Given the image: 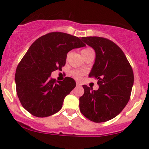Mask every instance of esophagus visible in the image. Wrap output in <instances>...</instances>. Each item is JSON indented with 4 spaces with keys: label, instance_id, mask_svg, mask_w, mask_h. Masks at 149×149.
Listing matches in <instances>:
<instances>
[{
    "label": "esophagus",
    "instance_id": "1",
    "mask_svg": "<svg viewBox=\"0 0 149 149\" xmlns=\"http://www.w3.org/2000/svg\"><path fill=\"white\" fill-rule=\"evenodd\" d=\"M76 85L77 86H80L81 85H80V83H78V82H76Z\"/></svg>",
    "mask_w": 149,
    "mask_h": 149
}]
</instances>
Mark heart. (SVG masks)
I'll return each mask as SVG.
<instances>
[{
    "mask_svg": "<svg viewBox=\"0 0 149 149\" xmlns=\"http://www.w3.org/2000/svg\"><path fill=\"white\" fill-rule=\"evenodd\" d=\"M91 53H94L93 49L91 48V47H86V48L83 49L81 50V54L84 58L86 57L90 54H91ZM84 74L85 72L83 71H81V70H73L71 72V76L77 80L80 79V78Z\"/></svg>",
    "mask_w": 149,
    "mask_h": 149,
    "instance_id": "b5f03b06",
    "label": "heart"
}]
</instances>
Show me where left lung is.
Wrapping results in <instances>:
<instances>
[{
	"instance_id": "obj_1",
	"label": "left lung",
	"mask_w": 149,
	"mask_h": 149,
	"mask_svg": "<svg viewBox=\"0 0 149 149\" xmlns=\"http://www.w3.org/2000/svg\"><path fill=\"white\" fill-rule=\"evenodd\" d=\"M81 39L96 53L89 77L98 80L100 88L92 90L83 85L84 94L79 99L80 111L90 120L106 122L118 115L129 102L134 73L124 52L111 40L97 36Z\"/></svg>"
}]
</instances>
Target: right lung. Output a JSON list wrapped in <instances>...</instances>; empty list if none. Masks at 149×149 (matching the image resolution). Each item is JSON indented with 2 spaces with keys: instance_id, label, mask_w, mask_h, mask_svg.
<instances>
[{
  "instance_id": "1",
  "label": "right lung",
  "mask_w": 149,
  "mask_h": 149,
  "mask_svg": "<svg viewBox=\"0 0 149 149\" xmlns=\"http://www.w3.org/2000/svg\"><path fill=\"white\" fill-rule=\"evenodd\" d=\"M84 46L79 38L62 32L45 34L30 46L15 77L19 100L27 111L44 118L60 110L76 82L69 77L56 81L50 78L51 73L64 66L70 50Z\"/></svg>"
}]
</instances>
